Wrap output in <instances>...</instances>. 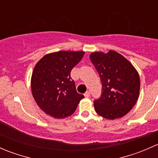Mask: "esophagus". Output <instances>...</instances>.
<instances>
[{"mask_svg": "<svg viewBox=\"0 0 158 158\" xmlns=\"http://www.w3.org/2000/svg\"><path fill=\"white\" fill-rule=\"evenodd\" d=\"M84 95H85V98H89V97L90 96V92H89V91H87V92L84 94Z\"/></svg>", "mask_w": 158, "mask_h": 158, "instance_id": "esophagus-1", "label": "esophagus"}]
</instances>
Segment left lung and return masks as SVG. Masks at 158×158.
Wrapping results in <instances>:
<instances>
[{
  "label": "left lung",
  "mask_w": 158,
  "mask_h": 158,
  "mask_svg": "<svg viewBox=\"0 0 158 158\" xmlns=\"http://www.w3.org/2000/svg\"><path fill=\"white\" fill-rule=\"evenodd\" d=\"M90 60L99 75L102 94L94 101L95 110L107 119L123 117L136 103L140 90L137 70L123 56L114 50L92 52Z\"/></svg>",
  "instance_id": "8db88e82"
}]
</instances>
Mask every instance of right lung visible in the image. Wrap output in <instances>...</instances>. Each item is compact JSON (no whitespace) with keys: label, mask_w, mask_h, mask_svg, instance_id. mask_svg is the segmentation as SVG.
<instances>
[{"label":"right lung","mask_w":158,"mask_h":158,"mask_svg":"<svg viewBox=\"0 0 158 158\" xmlns=\"http://www.w3.org/2000/svg\"><path fill=\"white\" fill-rule=\"evenodd\" d=\"M85 52L59 51L44 56L35 66L31 77L32 94L36 104L55 118L73 114L83 95L76 92L71 70Z\"/></svg>","instance_id":"obj_1"}]
</instances>
